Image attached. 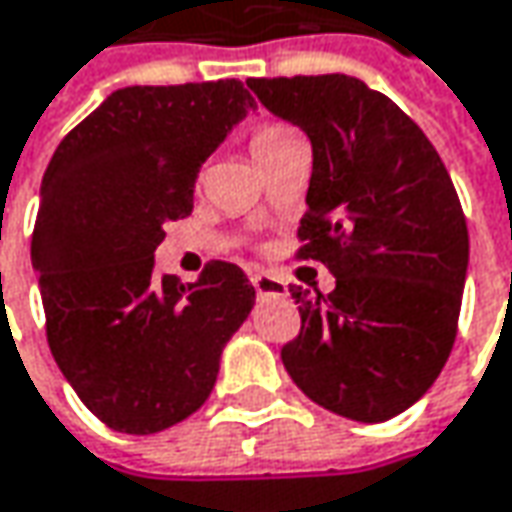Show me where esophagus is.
Masks as SVG:
<instances>
[{
	"label": "esophagus",
	"mask_w": 512,
	"mask_h": 512,
	"mask_svg": "<svg viewBox=\"0 0 512 512\" xmlns=\"http://www.w3.org/2000/svg\"><path fill=\"white\" fill-rule=\"evenodd\" d=\"M252 286H255V292L260 298H266V295H286V283L275 278V275H269V272L252 275Z\"/></svg>",
	"instance_id": "esophagus-1"
}]
</instances>
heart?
Returning <instances> with one entry per match:
<instances>
[{"mask_svg": "<svg viewBox=\"0 0 512 512\" xmlns=\"http://www.w3.org/2000/svg\"><path fill=\"white\" fill-rule=\"evenodd\" d=\"M292 140H298V131H295V128H289V125H283V123H269V125H260L255 134H252L249 148H252L255 160L260 163L263 157L275 154L280 145L292 143Z\"/></svg>", "mask_w": 512, "mask_h": 512, "instance_id": "b5f03b06", "label": "heart"}]
</instances>
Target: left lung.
<instances>
[{"label": "left lung", "instance_id": "1", "mask_svg": "<svg viewBox=\"0 0 512 512\" xmlns=\"http://www.w3.org/2000/svg\"><path fill=\"white\" fill-rule=\"evenodd\" d=\"M312 143L298 257L335 289L292 286L300 332L283 367L315 404L378 424L433 387L456 341L470 260L453 180L395 102L346 74L246 82Z\"/></svg>", "mask_w": 512, "mask_h": 512}]
</instances>
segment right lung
Segmentation results:
<instances>
[{"label":"right lung","mask_w":512,"mask_h":512,"mask_svg":"<svg viewBox=\"0 0 512 512\" xmlns=\"http://www.w3.org/2000/svg\"><path fill=\"white\" fill-rule=\"evenodd\" d=\"M249 111L237 79L120 88L42 177L31 260L48 346L79 401L117 433H160L200 410L255 306V286L226 260L194 283L154 275L166 223L191 214L200 166Z\"/></svg>","instance_id":"add662e5"}]
</instances>
